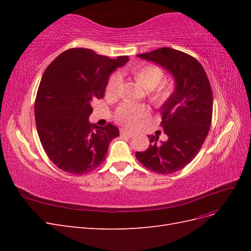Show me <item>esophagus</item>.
I'll use <instances>...</instances> for the list:
<instances>
[{
  "mask_svg": "<svg viewBox=\"0 0 251 251\" xmlns=\"http://www.w3.org/2000/svg\"><path fill=\"white\" fill-rule=\"evenodd\" d=\"M120 134H121V135L130 136V137H132V136L134 135L132 132H130V131H126V130H120Z\"/></svg>",
  "mask_w": 251,
  "mask_h": 251,
  "instance_id": "1",
  "label": "esophagus"
}]
</instances>
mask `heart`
<instances>
[{
    "mask_svg": "<svg viewBox=\"0 0 251 251\" xmlns=\"http://www.w3.org/2000/svg\"><path fill=\"white\" fill-rule=\"evenodd\" d=\"M134 78L139 85L149 91L150 100L160 105L163 104L171 97L174 86L170 80H162L163 70L156 65H139L131 69ZM121 86V76L118 73L111 75L107 83V94L109 96H116ZM148 115V109L143 104L123 103L116 110L115 118L119 124L127 127H133L138 121Z\"/></svg>",
    "mask_w": 251,
    "mask_h": 251,
    "instance_id": "b5f03b06",
    "label": "heart"
}]
</instances>
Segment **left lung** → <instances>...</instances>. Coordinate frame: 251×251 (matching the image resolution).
<instances>
[{
	"label": "left lung",
	"instance_id": "8db88e82",
	"mask_svg": "<svg viewBox=\"0 0 251 251\" xmlns=\"http://www.w3.org/2000/svg\"><path fill=\"white\" fill-rule=\"evenodd\" d=\"M168 70L175 79V91L161 110V126L169 139L158 143L149 135L147 151L136 158L147 169L168 175L178 172L199 153L209 132L212 117V92L202 65L186 53L163 47L137 55Z\"/></svg>",
	"mask_w": 251,
	"mask_h": 251
}]
</instances>
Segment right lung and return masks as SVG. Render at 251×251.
<instances>
[{
  "mask_svg": "<svg viewBox=\"0 0 251 251\" xmlns=\"http://www.w3.org/2000/svg\"><path fill=\"white\" fill-rule=\"evenodd\" d=\"M128 62L93 50L72 48L59 54L45 70L37 89L34 116L42 146L58 169L83 175L105 159L118 127L89 123L92 104L104 96L110 74Z\"/></svg>",
  "mask_w": 251,
  "mask_h": 251,
  "instance_id": "right-lung-1",
  "label": "right lung"
}]
</instances>
